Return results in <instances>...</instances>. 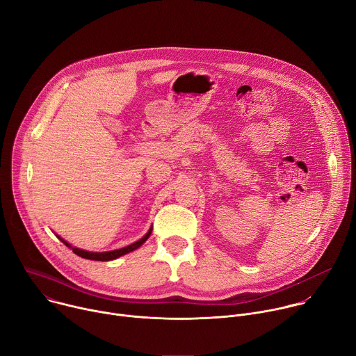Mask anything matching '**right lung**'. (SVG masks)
Listing matches in <instances>:
<instances>
[{
    "mask_svg": "<svg viewBox=\"0 0 356 356\" xmlns=\"http://www.w3.org/2000/svg\"><path fill=\"white\" fill-rule=\"evenodd\" d=\"M150 234H152V228L147 231V234L145 235V236H142L139 241H136V242H134V243H131V245H128V246H125V248H121V249H115V250H110V252H90V250H83V249H79V248H74V246H72L69 242H66L65 239H62L60 236H58L66 246H69L76 255H79V257H81V258H84V259H90V261H103V262H107V261H113V259H117V258H120V257H122V255H125V253H129V252H132V250H135V249H138L149 236H150Z\"/></svg>",
    "mask_w": 356,
    "mask_h": 356,
    "instance_id": "obj_1",
    "label": "right lung"
}]
</instances>
